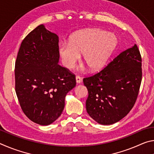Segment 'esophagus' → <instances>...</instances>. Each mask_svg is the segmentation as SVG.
Listing matches in <instances>:
<instances>
[{"mask_svg":"<svg viewBox=\"0 0 154 154\" xmlns=\"http://www.w3.org/2000/svg\"><path fill=\"white\" fill-rule=\"evenodd\" d=\"M75 79H76V82L77 83H80L81 82H82V78L79 77V75H77L76 77H75Z\"/></svg>","mask_w":154,"mask_h":154,"instance_id":"1","label":"esophagus"}]
</instances>
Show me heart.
Wrapping results in <instances>:
<instances>
[{
	"label": "heart",
	"mask_w": 154,
	"mask_h": 154,
	"mask_svg": "<svg viewBox=\"0 0 154 154\" xmlns=\"http://www.w3.org/2000/svg\"><path fill=\"white\" fill-rule=\"evenodd\" d=\"M118 45V38L113 33L90 28L79 30L71 36L69 43L62 42L59 53L64 66L69 69L75 66L83 54V62L91 71L102 69Z\"/></svg>",
	"instance_id": "heart-1"
}]
</instances>
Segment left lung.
I'll list each match as a JSON object with an SVG mask.
<instances>
[{"label":"left lung","instance_id":"obj_1","mask_svg":"<svg viewBox=\"0 0 154 154\" xmlns=\"http://www.w3.org/2000/svg\"><path fill=\"white\" fill-rule=\"evenodd\" d=\"M141 62L135 44L99 72L83 78L88 91L86 110L96 122L103 125L116 123L133 107L142 80Z\"/></svg>","mask_w":154,"mask_h":154}]
</instances>
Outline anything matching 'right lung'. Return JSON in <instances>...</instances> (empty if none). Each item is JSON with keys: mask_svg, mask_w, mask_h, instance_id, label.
<instances>
[{"mask_svg": "<svg viewBox=\"0 0 154 154\" xmlns=\"http://www.w3.org/2000/svg\"><path fill=\"white\" fill-rule=\"evenodd\" d=\"M58 36L38 26L22 41L15 64V88L24 113L47 126L62 113L66 94L76 85L75 75L58 64Z\"/></svg>", "mask_w": 154, "mask_h": 154, "instance_id": "right-lung-1", "label": "right lung"}]
</instances>
